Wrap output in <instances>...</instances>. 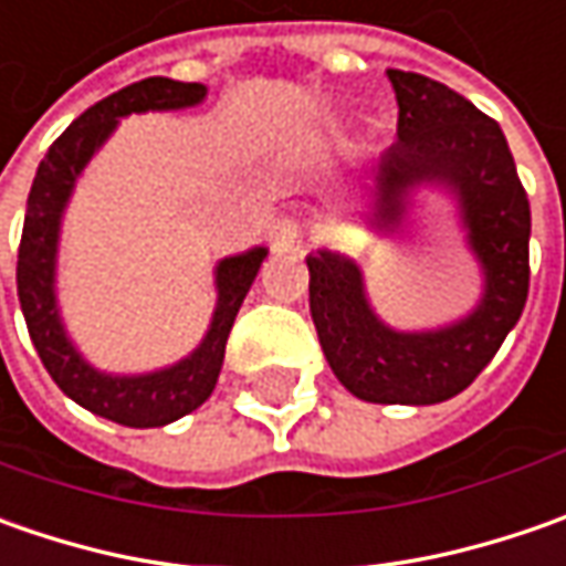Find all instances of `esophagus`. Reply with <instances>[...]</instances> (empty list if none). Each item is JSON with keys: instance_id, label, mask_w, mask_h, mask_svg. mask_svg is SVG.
I'll return each instance as SVG.
<instances>
[{"instance_id": "esophagus-1", "label": "esophagus", "mask_w": 566, "mask_h": 566, "mask_svg": "<svg viewBox=\"0 0 566 566\" xmlns=\"http://www.w3.org/2000/svg\"><path fill=\"white\" fill-rule=\"evenodd\" d=\"M271 245L276 251H290L298 245V227L290 217H276L271 227Z\"/></svg>"}]
</instances>
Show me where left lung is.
Instances as JSON below:
<instances>
[{"instance_id":"8db88e82","label":"left lung","mask_w":566,"mask_h":566,"mask_svg":"<svg viewBox=\"0 0 566 566\" xmlns=\"http://www.w3.org/2000/svg\"><path fill=\"white\" fill-rule=\"evenodd\" d=\"M400 119L375 164L365 223L397 232L419 191L457 207L482 295L469 315L428 331H397L375 312L361 268L331 249L308 264V305L324 359L365 402L431 406L467 390L494 359L530 295V198L501 125L441 81L387 69Z\"/></svg>"}]
</instances>
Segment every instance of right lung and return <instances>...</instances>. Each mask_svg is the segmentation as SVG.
Returning <instances> with one entry per match:
<instances>
[{"instance_id": "1", "label": "right lung", "mask_w": 566, "mask_h": 566, "mask_svg": "<svg viewBox=\"0 0 566 566\" xmlns=\"http://www.w3.org/2000/svg\"><path fill=\"white\" fill-rule=\"evenodd\" d=\"M205 84H186L172 77H144L138 84H128L106 99L94 103L87 113H81L46 150V157L36 166L24 232L18 249V298L28 321L36 356L46 365L50 378L59 384L65 397L77 406L91 409L109 422L128 428H160L176 422L188 412H195L213 394L223 353H227L232 321L242 308V298L249 295L254 276L261 271V261L268 258L264 245L229 254L213 268L217 305L210 327L201 343L188 353L186 359L172 361L157 371L144 375H113L99 371L81 356L62 321L59 295H55V264H59V235L62 217L72 201L81 172L94 160L109 135L119 128V119L132 113H164V109H188L205 103Z\"/></svg>"}]
</instances>
